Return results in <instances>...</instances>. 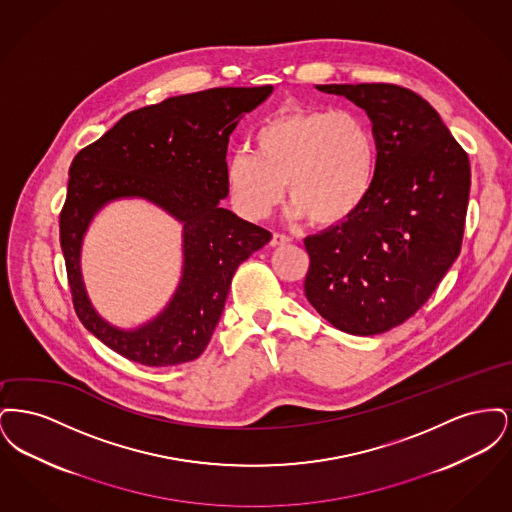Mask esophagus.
<instances>
[{"mask_svg": "<svg viewBox=\"0 0 512 512\" xmlns=\"http://www.w3.org/2000/svg\"><path fill=\"white\" fill-rule=\"evenodd\" d=\"M290 242H292V238H290V236L274 232V234H272V240H270V245H272V247H278V245H286L290 244Z\"/></svg>", "mask_w": 512, "mask_h": 512, "instance_id": "esophagus-1", "label": "esophagus"}]
</instances>
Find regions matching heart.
I'll return each mask as SVG.
<instances>
[{"mask_svg":"<svg viewBox=\"0 0 512 512\" xmlns=\"http://www.w3.org/2000/svg\"><path fill=\"white\" fill-rule=\"evenodd\" d=\"M251 146L226 163L232 201L247 219L268 217L288 188L292 219L336 226L370 194L376 142L353 111L288 107L257 128Z\"/></svg>","mask_w":512,"mask_h":512,"instance_id":"heart-1","label":"heart"}]
</instances>
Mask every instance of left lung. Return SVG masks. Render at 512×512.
I'll return each mask as SVG.
<instances>
[{"mask_svg": "<svg viewBox=\"0 0 512 512\" xmlns=\"http://www.w3.org/2000/svg\"><path fill=\"white\" fill-rule=\"evenodd\" d=\"M365 109L376 142L355 215L305 238V297L334 328L374 336L428 301L463 244L470 161L426 101L395 84H324Z\"/></svg>", "mask_w": 512, "mask_h": 512, "instance_id": "1", "label": "left lung"}]
</instances>
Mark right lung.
<instances>
[{"mask_svg":"<svg viewBox=\"0 0 512 512\" xmlns=\"http://www.w3.org/2000/svg\"><path fill=\"white\" fill-rule=\"evenodd\" d=\"M272 86L211 88L124 115L69 169L59 215L61 249L80 322L128 361L172 366L197 359L219 324L236 268L272 234L222 209L228 195V138ZM144 196L185 222V270L170 307L136 331H121L93 311L79 274V245L98 209L113 198Z\"/></svg>","mask_w":512,"mask_h":512,"instance_id":"obj_1","label":"right lung"}]
</instances>
